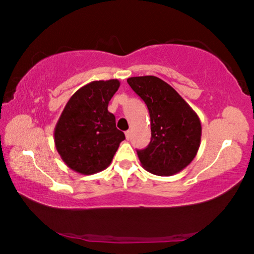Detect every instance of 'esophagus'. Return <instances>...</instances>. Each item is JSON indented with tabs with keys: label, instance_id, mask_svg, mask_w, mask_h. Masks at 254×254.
Segmentation results:
<instances>
[{
	"label": "esophagus",
	"instance_id": "1",
	"mask_svg": "<svg viewBox=\"0 0 254 254\" xmlns=\"http://www.w3.org/2000/svg\"><path fill=\"white\" fill-rule=\"evenodd\" d=\"M126 138H127V140H128L131 138V131L130 130H127V132H126Z\"/></svg>",
	"mask_w": 254,
	"mask_h": 254
}]
</instances>
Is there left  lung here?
<instances>
[{
    "mask_svg": "<svg viewBox=\"0 0 254 254\" xmlns=\"http://www.w3.org/2000/svg\"><path fill=\"white\" fill-rule=\"evenodd\" d=\"M127 83L146 103L150 116L151 140L147 148L136 150L140 163L151 174H178L198 152L199 116L174 88L157 76H132Z\"/></svg>",
    "mask_w": 254,
    "mask_h": 254,
    "instance_id": "obj_1",
    "label": "left lung"
}]
</instances>
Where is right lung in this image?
I'll use <instances>...</instances> for the list:
<instances>
[{
	"instance_id": "right-lung-1",
	"label": "right lung",
	"mask_w": 254,
	"mask_h": 254,
	"mask_svg": "<svg viewBox=\"0 0 254 254\" xmlns=\"http://www.w3.org/2000/svg\"><path fill=\"white\" fill-rule=\"evenodd\" d=\"M118 79L92 81L76 90L66 103L54 128L56 150L71 170L83 175L110 166L126 139L116 128L108 103L118 91Z\"/></svg>"
}]
</instances>
